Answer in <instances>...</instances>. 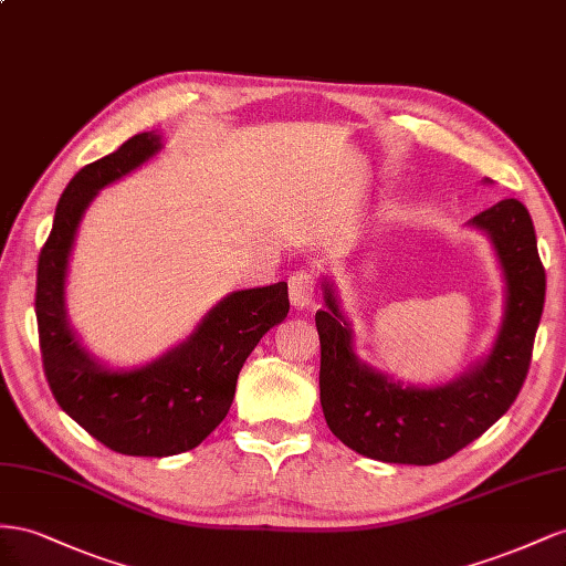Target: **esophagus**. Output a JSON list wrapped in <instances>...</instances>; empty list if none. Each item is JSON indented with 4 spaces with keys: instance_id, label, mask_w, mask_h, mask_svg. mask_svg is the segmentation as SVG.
I'll return each instance as SVG.
<instances>
[{
    "instance_id": "esophagus-1",
    "label": "esophagus",
    "mask_w": 566,
    "mask_h": 566,
    "mask_svg": "<svg viewBox=\"0 0 566 566\" xmlns=\"http://www.w3.org/2000/svg\"><path fill=\"white\" fill-rule=\"evenodd\" d=\"M289 301L294 308H308L315 301V277L308 270H298L289 277Z\"/></svg>"
}]
</instances>
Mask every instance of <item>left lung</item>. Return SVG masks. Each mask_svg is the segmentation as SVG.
Instances as JSON below:
<instances>
[{
	"label": "left lung",
	"instance_id": "8db88e82",
	"mask_svg": "<svg viewBox=\"0 0 566 566\" xmlns=\"http://www.w3.org/2000/svg\"><path fill=\"white\" fill-rule=\"evenodd\" d=\"M483 182L491 185L489 177ZM467 228L489 237L503 272L505 305L491 350L446 384H408L360 360L336 289L322 277L327 311L315 313L319 402L332 433L355 453L394 464L448 460L493 427L522 391L545 303L534 222L522 201L503 199Z\"/></svg>",
	"mask_w": 566,
	"mask_h": 566
}]
</instances>
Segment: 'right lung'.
Masks as SVG:
<instances>
[{
	"instance_id": "obj_1",
	"label": "right lung",
	"mask_w": 566,
	"mask_h": 566,
	"mask_svg": "<svg viewBox=\"0 0 566 566\" xmlns=\"http://www.w3.org/2000/svg\"><path fill=\"white\" fill-rule=\"evenodd\" d=\"M160 149L164 137L142 133L80 170L61 193L38 263L35 313L50 389L61 410L96 441L135 458H168L197 448L230 412L251 350L289 313L286 282L241 289L220 298L182 344L139 367H113L80 342L66 308L80 220L96 193Z\"/></svg>"
}]
</instances>
